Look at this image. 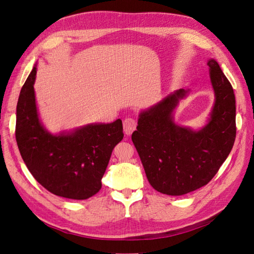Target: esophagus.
<instances>
[{
	"instance_id": "34e87169",
	"label": "esophagus",
	"mask_w": 254,
	"mask_h": 254,
	"mask_svg": "<svg viewBox=\"0 0 254 254\" xmlns=\"http://www.w3.org/2000/svg\"><path fill=\"white\" fill-rule=\"evenodd\" d=\"M123 126H124V132L127 135L131 134L136 127V122L134 119L131 118H127L124 120V123H123Z\"/></svg>"
}]
</instances>
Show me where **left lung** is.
Returning <instances> with one entry per match:
<instances>
[{"instance_id":"left-lung-1","label":"left lung","mask_w":254,"mask_h":254,"mask_svg":"<svg viewBox=\"0 0 254 254\" xmlns=\"http://www.w3.org/2000/svg\"><path fill=\"white\" fill-rule=\"evenodd\" d=\"M214 104L206 124L178 125L175 111L190 89L171 92L141 110L131 140L150 186L160 193L181 196L209 183L231 151L236 135L235 96L218 63L207 60Z\"/></svg>"}]
</instances>
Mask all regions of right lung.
Wrapping results in <instances>:
<instances>
[{"label":"right lung","instance_id":"1","mask_svg":"<svg viewBox=\"0 0 254 254\" xmlns=\"http://www.w3.org/2000/svg\"><path fill=\"white\" fill-rule=\"evenodd\" d=\"M37 64L22 87L17 105L16 140L34 178L51 193L83 200L102 188L114 146L123 140V124L93 123L52 133L38 112L34 84Z\"/></svg>","mask_w":254,"mask_h":254}]
</instances>
